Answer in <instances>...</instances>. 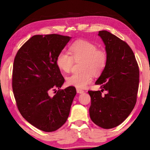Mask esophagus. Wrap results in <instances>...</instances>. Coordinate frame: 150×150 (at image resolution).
<instances>
[{
  "label": "esophagus",
  "mask_w": 150,
  "mask_h": 150,
  "mask_svg": "<svg viewBox=\"0 0 150 150\" xmlns=\"http://www.w3.org/2000/svg\"><path fill=\"white\" fill-rule=\"evenodd\" d=\"M77 93H79V94H82L84 93V91L81 90V89H80V88H77Z\"/></svg>",
  "instance_id": "obj_1"
}]
</instances>
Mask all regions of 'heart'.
I'll list each match as a JSON object with an SVG mask.
<instances>
[{"instance_id": "1", "label": "heart", "mask_w": 150, "mask_h": 150, "mask_svg": "<svg viewBox=\"0 0 150 150\" xmlns=\"http://www.w3.org/2000/svg\"><path fill=\"white\" fill-rule=\"evenodd\" d=\"M69 52L71 55L61 52L56 58L58 68L64 73L70 72L75 62H81L80 68L83 72L73 73L66 78V83L69 86L85 88L92 83V73L95 75L101 74L107 65L106 51L87 40H76L69 47Z\"/></svg>"}]
</instances>
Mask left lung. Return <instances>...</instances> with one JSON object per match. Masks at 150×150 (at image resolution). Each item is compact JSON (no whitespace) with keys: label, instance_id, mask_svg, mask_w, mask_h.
<instances>
[{"label":"left lung","instance_id":"obj_1","mask_svg":"<svg viewBox=\"0 0 150 150\" xmlns=\"http://www.w3.org/2000/svg\"><path fill=\"white\" fill-rule=\"evenodd\" d=\"M106 45L108 63L96 85L100 91H88L89 115L96 125L105 129L123 122L132 111L137 100L139 71L131 47L110 32H98ZM106 93L102 95L103 91Z\"/></svg>","mask_w":150,"mask_h":150}]
</instances>
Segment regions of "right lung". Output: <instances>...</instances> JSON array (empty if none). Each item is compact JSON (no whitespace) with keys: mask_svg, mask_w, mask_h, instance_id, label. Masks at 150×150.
I'll list each match as a JSON object with an SVG mask.
<instances>
[{"mask_svg":"<svg viewBox=\"0 0 150 150\" xmlns=\"http://www.w3.org/2000/svg\"><path fill=\"white\" fill-rule=\"evenodd\" d=\"M70 39L56 34L34 35L14 60L12 86L17 108L29 123L47 132L65 123L77 93L72 86L60 89L65 79L56 63L57 55ZM52 90L56 91L53 97Z\"/></svg>","mask_w":150,"mask_h":150,"instance_id":"right-lung-1","label":"right lung"}]
</instances>
